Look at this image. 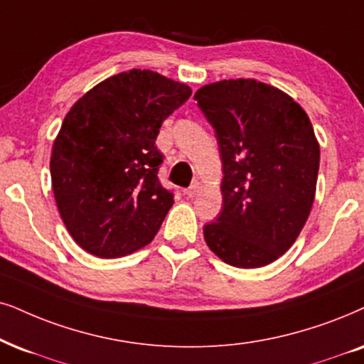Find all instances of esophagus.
Returning a JSON list of instances; mask_svg holds the SVG:
<instances>
[{"label": "esophagus", "instance_id": "obj_1", "mask_svg": "<svg viewBox=\"0 0 364 364\" xmlns=\"http://www.w3.org/2000/svg\"><path fill=\"white\" fill-rule=\"evenodd\" d=\"M200 188H201V183H200V181H195L190 188H186V190H185L186 196H188V198H193V196L196 195L198 191H200Z\"/></svg>", "mask_w": 364, "mask_h": 364}]
</instances>
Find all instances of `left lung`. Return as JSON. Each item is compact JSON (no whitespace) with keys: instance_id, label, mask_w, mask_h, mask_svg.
<instances>
[{"instance_id":"8db88e82","label":"left lung","mask_w":364,"mask_h":364,"mask_svg":"<svg viewBox=\"0 0 364 364\" xmlns=\"http://www.w3.org/2000/svg\"><path fill=\"white\" fill-rule=\"evenodd\" d=\"M223 163V210L205 225L223 262L257 269L285 254L314 203L319 144L297 102L254 79L223 80L195 94Z\"/></svg>"}]
</instances>
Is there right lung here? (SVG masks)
<instances>
[{"instance_id":"right-lung-1","label":"right lung","mask_w":364,"mask_h":364,"mask_svg":"<svg viewBox=\"0 0 364 364\" xmlns=\"http://www.w3.org/2000/svg\"><path fill=\"white\" fill-rule=\"evenodd\" d=\"M191 89L151 70L122 72L77 100L53 142L50 174L73 240L116 259L153 240L173 206L159 183V127Z\"/></svg>"}]
</instances>
